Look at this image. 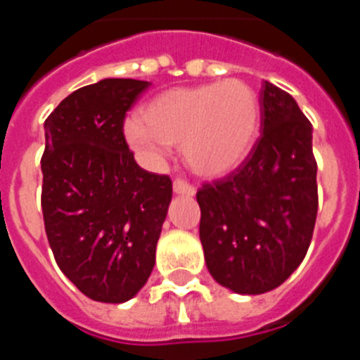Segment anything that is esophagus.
<instances>
[{
    "instance_id": "1",
    "label": "esophagus",
    "mask_w": 360,
    "mask_h": 360,
    "mask_svg": "<svg viewBox=\"0 0 360 360\" xmlns=\"http://www.w3.org/2000/svg\"><path fill=\"white\" fill-rule=\"evenodd\" d=\"M173 191L176 195H187V196H193L196 193V189L191 186L189 182L182 180V178H176L173 182Z\"/></svg>"
}]
</instances>
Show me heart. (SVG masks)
Returning <instances> with one entry per match:
<instances>
[{
	"instance_id": "heart-1",
	"label": "heart",
	"mask_w": 360,
	"mask_h": 360,
	"mask_svg": "<svg viewBox=\"0 0 360 360\" xmlns=\"http://www.w3.org/2000/svg\"><path fill=\"white\" fill-rule=\"evenodd\" d=\"M259 104L238 79L174 88L146 106L142 120L126 124V139L151 160L167 146L182 148L186 164L205 178L236 169L256 135Z\"/></svg>"
}]
</instances>
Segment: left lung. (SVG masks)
<instances>
[{"instance_id":"8db88e82","label":"left lung","mask_w":360,"mask_h":360,"mask_svg":"<svg viewBox=\"0 0 360 360\" xmlns=\"http://www.w3.org/2000/svg\"><path fill=\"white\" fill-rule=\"evenodd\" d=\"M262 135L236 169L196 193L205 263L236 294L274 290L301 265L317 218L311 124L292 95L265 81Z\"/></svg>"}]
</instances>
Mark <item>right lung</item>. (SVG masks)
<instances>
[{"label": "right lung", "mask_w": 360, "mask_h": 360, "mask_svg": "<svg viewBox=\"0 0 360 360\" xmlns=\"http://www.w3.org/2000/svg\"><path fill=\"white\" fill-rule=\"evenodd\" d=\"M151 82L103 79L44 120V231L63 274L101 303H124L155 266L173 182L135 162L124 119Z\"/></svg>", "instance_id": "add662e5"}]
</instances>
